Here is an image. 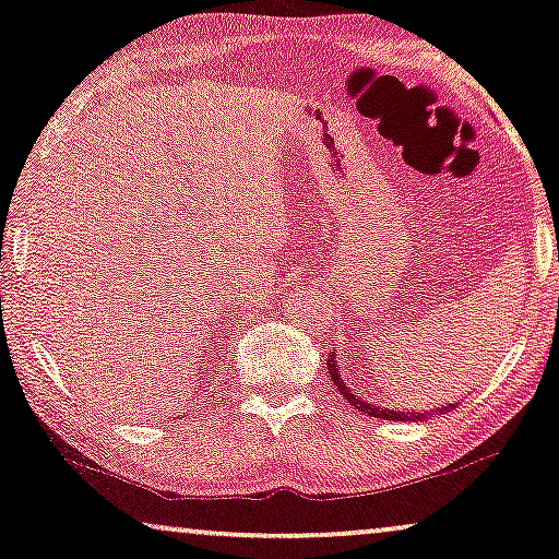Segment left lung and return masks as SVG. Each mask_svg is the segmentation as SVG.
Segmentation results:
<instances>
[{"label":"left lung","instance_id":"8db88e82","mask_svg":"<svg viewBox=\"0 0 559 559\" xmlns=\"http://www.w3.org/2000/svg\"><path fill=\"white\" fill-rule=\"evenodd\" d=\"M326 370H330V378L334 381V385H337L340 389V393L342 396H345L349 404H353L355 408H360V412H366L368 416H376V419H389V421H412V419H427V416L424 414H414V412H391V408H383V406H376V404H368V401H362L360 396H355L353 391L347 389L345 383H342V378H340V366H337V360H334V355H330V360H326ZM452 408V404L450 406H444V408H437V412H450ZM435 412V414H437Z\"/></svg>","mask_w":559,"mask_h":559}]
</instances>
